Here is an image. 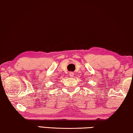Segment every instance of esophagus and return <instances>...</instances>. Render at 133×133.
<instances>
[{"mask_svg":"<svg viewBox=\"0 0 133 133\" xmlns=\"http://www.w3.org/2000/svg\"><path fill=\"white\" fill-rule=\"evenodd\" d=\"M74 75V72H70V73H69V76H70V77H73Z\"/></svg>","mask_w":133,"mask_h":133,"instance_id":"1","label":"esophagus"}]
</instances>
